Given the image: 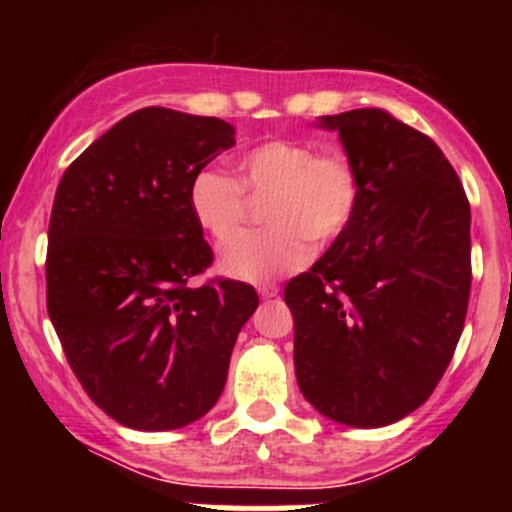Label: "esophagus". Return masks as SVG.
Here are the masks:
<instances>
[{
  "label": "esophagus",
  "mask_w": 512,
  "mask_h": 512,
  "mask_svg": "<svg viewBox=\"0 0 512 512\" xmlns=\"http://www.w3.org/2000/svg\"><path fill=\"white\" fill-rule=\"evenodd\" d=\"M257 292H260L262 299H272V297H277V294H280V287H277L275 282H267V285L257 287Z\"/></svg>",
  "instance_id": "1"
}]
</instances>
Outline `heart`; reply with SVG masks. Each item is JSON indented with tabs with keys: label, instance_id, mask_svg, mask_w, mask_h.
Instances as JSON below:
<instances>
[{
	"label": "heart",
	"instance_id": "heart-1",
	"mask_svg": "<svg viewBox=\"0 0 512 512\" xmlns=\"http://www.w3.org/2000/svg\"><path fill=\"white\" fill-rule=\"evenodd\" d=\"M245 189L268 195L263 219L271 227L230 242L220 255V270L242 282H270L304 267L312 242L329 247L347 235L361 203L359 170L347 153L272 138L242 153L237 180L215 168H200L190 178V215L218 245L244 222Z\"/></svg>",
	"mask_w": 512,
	"mask_h": 512
}]
</instances>
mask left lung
I'll list each match as a JSON object with an SVG mask.
<instances>
[{
    "label": "left lung",
    "mask_w": 512,
    "mask_h": 512,
    "mask_svg": "<svg viewBox=\"0 0 512 512\" xmlns=\"http://www.w3.org/2000/svg\"><path fill=\"white\" fill-rule=\"evenodd\" d=\"M361 178L347 235L287 282L294 374L322 416L381 428L451 364L471 294V205L441 148L381 108L322 116Z\"/></svg>",
    "instance_id": "left-lung-1"
}]
</instances>
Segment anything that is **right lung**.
Instances as JSON below:
<instances>
[{
  "label": "right lung",
  "instance_id": "add662e5",
  "mask_svg": "<svg viewBox=\"0 0 512 512\" xmlns=\"http://www.w3.org/2000/svg\"><path fill=\"white\" fill-rule=\"evenodd\" d=\"M235 146L213 116L148 106L66 168L46 250V309L98 409L138 431L208 414L257 309L245 282L210 280L213 250L188 208L190 178Z\"/></svg>",
  "mask_w": 512,
  "mask_h": 512
}]
</instances>
